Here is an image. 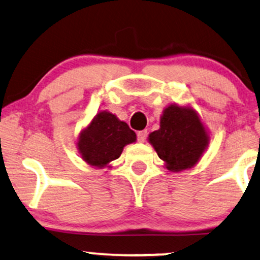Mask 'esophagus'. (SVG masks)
Listing matches in <instances>:
<instances>
[{
    "label": "esophagus",
    "mask_w": 260,
    "mask_h": 260,
    "mask_svg": "<svg viewBox=\"0 0 260 260\" xmlns=\"http://www.w3.org/2000/svg\"><path fill=\"white\" fill-rule=\"evenodd\" d=\"M146 137H147V131H140V132L137 133L138 141H140V143H144V141L146 140Z\"/></svg>",
    "instance_id": "34e87169"
}]
</instances>
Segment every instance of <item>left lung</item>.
<instances>
[{
  "label": "left lung",
  "instance_id": "8db88e82",
  "mask_svg": "<svg viewBox=\"0 0 260 260\" xmlns=\"http://www.w3.org/2000/svg\"><path fill=\"white\" fill-rule=\"evenodd\" d=\"M150 143L167 168L181 172L198 162L209 137L198 115L189 108L170 106L160 117V128L149 136Z\"/></svg>",
  "mask_w": 260,
  "mask_h": 260
}]
</instances>
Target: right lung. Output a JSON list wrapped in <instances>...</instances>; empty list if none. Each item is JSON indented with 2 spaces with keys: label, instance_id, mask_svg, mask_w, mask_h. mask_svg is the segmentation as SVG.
<instances>
[{
  "label": "right lung",
  "instance_id": "add662e5",
  "mask_svg": "<svg viewBox=\"0 0 260 260\" xmlns=\"http://www.w3.org/2000/svg\"><path fill=\"white\" fill-rule=\"evenodd\" d=\"M136 138L126 122L108 111H101L80 134L78 147L85 162L102 168L119 158L123 147L136 141Z\"/></svg>",
  "mask_w": 260,
  "mask_h": 260
}]
</instances>
